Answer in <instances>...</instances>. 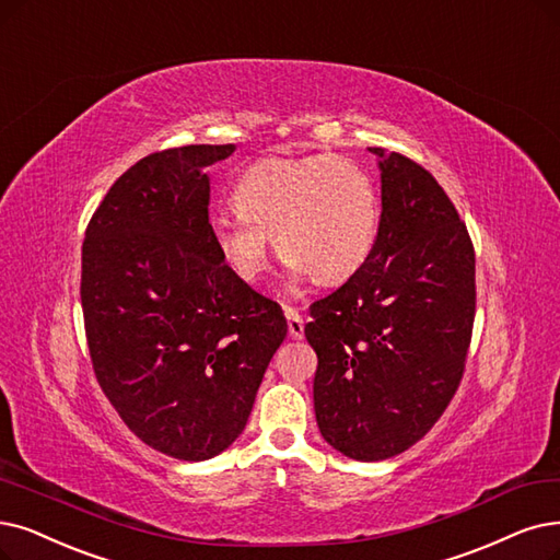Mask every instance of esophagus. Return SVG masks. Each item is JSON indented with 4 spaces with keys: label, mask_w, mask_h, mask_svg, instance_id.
<instances>
[{
    "label": "esophagus",
    "mask_w": 560,
    "mask_h": 560,
    "mask_svg": "<svg viewBox=\"0 0 560 560\" xmlns=\"http://www.w3.org/2000/svg\"><path fill=\"white\" fill-rule=\"evenodd\" d=\"M284 317H287V330L289 338L301 340L303 338V317L296 307H284Z\"/></svg>",
    "instance_id": "esophagus-1"
}]
</instances>
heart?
<instances>
[{
  "instance_id": "heart-1",
  "label": "heart",
  "mask_w": 560,
  "mask_h": 560,
  "mask_svg": "<svg viewBox=\"0 0 560 560\" xmlns=\"http://www.w3.org/2000/svg\"><path fill=\"white\" fill-rule=\"evenodd\" d=\"M232 202L236 213L213 215L211 238L243 282L264 276L271 236L292 278L326 287L361 271L376 243V188L342 155L255 161L238 174Z\"/></svg>"
}]
</instances>
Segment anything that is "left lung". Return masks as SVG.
Returning <instances> with one entry per match:
<instances>
[{
	"label": "left lung",
	"instance_id": "8db88e82",
	"mask_svg": "<svg viewBox=\"0 0 560 560\" xmlns=\"http://www.w3.org/2000/svg\"><path fill=\"white\" fill-rule=\"evenodd\" d=\"M382 170L376 243L340 289L310 305L322 436L378 462L428 434L459 388L476 317V253L436 178L370 147Z\"/></svg>",
	"mask_w": 560,
	"mask_h": 560
}]
</instances>
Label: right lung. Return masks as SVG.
<instances>
[{"label": "right lung", "mask_w": 560, "mask_h": 560, "mask_svg": "<svg viewBox=\"0 0 560 560\" xmlns=\"http://www.w3.org/2000/svg\"><path fill=\"white\" fill-rule=\"evenodd\" d=\"M234 144H188L128 167L89 220L82 315L94 374L128 430L184 462L236 441L287 335L282 307L220 259L207 170Z\"/></svg>", "instance_id": "right-lung-1"}]
</instances>
